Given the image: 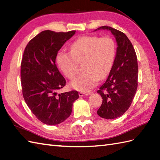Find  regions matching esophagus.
I'll list each match as a JSON object with an SVG mask.
<instances>
[{
  "instance_id": "34e87169",
  "label": "esophagus",
  "mask_w": 160,
  "mask_h": 160,
  "mask_svg": "<svg viewBox=\"0 0 160 160\" xmlns=\"http://www.w3.org/2000/svg\"><path fill=\"white\" fill-rule=\"evenodd\" d=\"M90 92H79V96H89L90 95Z\"/></svg>"
}]
</instances>
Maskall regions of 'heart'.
Masks as SVG:
<instances>
[{
	"label": "heart",
	"mask_w": 160,
	"mask_h": 160,
	"mask_svg": "<svg viewBox=\"0 0 160 160\" xmlns=\"http://www.w3.org/2000/svg\"><path fill=\"white\" fill-rule=\"evenodd\" d=\"M115 45L111 37L84 36L71 45L70 52L60 51L56 62L60 69L71 80L77 72L78 62H83L84 72L71 82V87L80 91H89L98 80L106 78L113 67Z\"/></svg>",
	"instance_id": "1"
}]
</instances>
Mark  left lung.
<instances>
[{"label":"left lung","mask_w":160,"mask_h":160,"mask_svg":"<svg viewBox=\"0 0 160 160\" xmlns=\"http://www.w3.org/2000/svg\"><path fill=\"white\" fill-rule=\"evenodd\" d=\"M100 29L110 31L118 45L109 75L98 91L102 103L97 113L101 118L112 120L120 117L128 109L136 93L138 60L133 46L123 32L108 26L100 27L95 31Z\"/></svg>","instance_id":"left-lung-1"}]
</instances>
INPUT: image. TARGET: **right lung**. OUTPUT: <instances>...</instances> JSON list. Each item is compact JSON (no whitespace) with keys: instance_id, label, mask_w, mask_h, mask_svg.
Returning a JSON list of instances; mask_svg holds the SVG:
<instances>
[{"instance_id":"obj_1","label":"right lung","mask_w":160,"mask_h":160,"mask_svg":"<svg viewBox=\"0 0 160 160\" xmlns=\"http://www.w3.org/2000/svg\"><path fill=\"white\" fill-rule=\"evenodd\" d=\"M76 31L45 30L32 38L24 51L20 78L23 98L33 114L42 123L56 125L70 116L77 91L58 93L66 80L56 64L58 52Z\"/></svg>"}]
</instances>
